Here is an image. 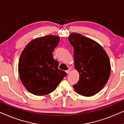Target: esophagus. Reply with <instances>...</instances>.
Here are the masks:
<instances>
[{"label":"esophagus","instance_id":"34e87169","mask_svg":"<svg viewBox=\"0 0 124 124\" xmlns=\"http://www.w3.org/2000/svg\"><path fill=\"white\" fill-rule=\"evenodd\" d=\"M70 69H69V70H66V73H67V74H69V73H70Z\"/></svg>","mask_w":124,"mask_h":124}]
</instances>
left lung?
Instances as JSON below:
<instances>
[{
	"label": "left lung",
	"mask_w": 124,
	"mask_h": 124,
	"mask_svg": "<svg viewBox=\"0 0 124 124\" xmlns=\"http://www.w3.org/2000/svg\"><path fill=\"white\" fill-rule=\"evenodd\" d=\"M69 40L74 47L75 68L80 75L73 87L80 95L93 96L103 88L110 76L109 57L101 45L81 34L71 33Z\"/></svg>",
	"instance_id": "8db88e82"
}]
</instances>
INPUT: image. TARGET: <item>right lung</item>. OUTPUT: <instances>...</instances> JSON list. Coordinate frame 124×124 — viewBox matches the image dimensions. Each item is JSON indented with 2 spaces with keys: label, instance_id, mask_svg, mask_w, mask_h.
Here are the masks:
<instances>
[{
  "label": "right lung",
  "instance_id": "add662e5",
  "mask_svg": "<svg viewBox=\"0 0 124 124\" xmlns=\"http://www.w3.org/2000/svg\"><path fill=\"white\" fill-rule=\"evenodd\" d=\"M60 38L47 35L32 40L24 48L18 63V74L27 91L36 95L52 93L66 73L58 69L53 53Z\"/></svg>",
  "mask_w": 124,
  "mask_h": 124
}]
</instances>
